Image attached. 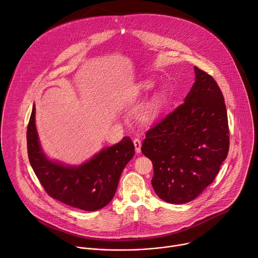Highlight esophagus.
<instances>
[{
	"label": "esophagus",
	"instance_id": "obj_1",
	"mask_svg": "<svg viewBox=\"0 0 258 258\" xmlns=\"http://www.w3.org/2000/svg\"><path fill=\"white\" fill-rule=\"evenodd\" d=\"M133 143H134V147H135V152L137 153V154H140L141 152H142V150H141V148H142V142L138 140V138H135V140L133 141Z\"/></svg>",
	"mask_w": 258,
	"mask_h": 258
}]
</instances>
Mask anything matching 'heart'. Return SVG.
<instances>
[{"label": "heart", "instance_id": "obj_1", "mask_svg": "<svg viewBox=\"0 0 258 258\" xmlns=\"http://www.w3.org/2000/svg\"><path fill=\"white\" fill-rule=\"evenodd\" d=\"M155 84L152 81H144L138 84L136 88V98H141L154 89ZM164 97L161 93H156L148 103L144 106L141 112V118L145 123H154L160 116L164 107Z\"/></svg>", "mask_w": 258, "mask_h": 258}]
</instances>
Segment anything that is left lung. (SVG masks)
Segmentation results:
<instances>
[{"label": "left lung", "instance_id": "1", "mask_svg": "<svg viewBox=\"0 0 258 258\" xmlns=\"http://www.w3.org/2000/svg\"><path fill=\"white\" fill-rule=\"evenodd\" d=\"M194 72L184 103L147 132L142 147L153 163L156 194L173 205L195 200L212 184L229 149L222 92L210 74Z\"/></svg>", "mask_w": 258, "mask_h": 258}]
</instances>
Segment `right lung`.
I'll use <instances>...</instances> for the list:
<instances>
[{"instance_id":"obj_1","label":"right lung","mask_w":258,"mask_h":258,"mask_svg":"<svg viewBox=\"0 0 258 258\" xmlns=\"http://www.w3.org/2000/svg\"><path fill=\"white\" fill-rule=\"evenodd\" d=\"M33 105L27 130L28 155L31 166L44 190L54 200L84 211H97L113 198L126 164L134 156L130 137L103 148L90 160L68 165L49 159L39 141Z\"/></svg>"}]
</instances>
